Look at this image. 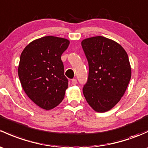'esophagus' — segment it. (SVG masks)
I'll list each match as a JSON object with an SVG mask.
<instances>
[{"label": "esophagus", "mask_w": 148, "mask_h": 148, "mask_svg": "<svg viewBox=\"0 0 148 148\" xmlns=\"http://www.w3.org/2000/svg\"><path fill=\"white\" fill-rule=\"evenodd\" d=\"M71 84H72L73 85H76L77 84V81L76 79H73L72 80H71Z\"/></svg>", "instance_id": "obj_1"}]
</instances>
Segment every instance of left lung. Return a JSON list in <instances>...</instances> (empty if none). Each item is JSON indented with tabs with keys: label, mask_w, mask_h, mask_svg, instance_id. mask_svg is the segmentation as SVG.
Returning a JSON list of instances; mask_svg holds the SVG:
<instances>
[{
	"label": "left lung",
	"mask_w": 148,
	"mask_h": 148,
	"mask_svg": "<svg viewBox=\"0 0 148 148\" xmlns=\"http://www.w3.org/2000/svg\"><path fill=\"white\" fill-rule=\"evenodd\" d=\"M82 46L89 73L83 94L95 111L104 113L120 101L131 77L127 52L114 40L103 36L86 38Z\"/></svg>",
	"instance_id": "1"
}]
</instances>
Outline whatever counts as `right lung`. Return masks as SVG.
<instances>
[{
	"mask_svg": "<svg viewBox=\"0 0 148 148\" xmlns=\"http://www.w3.org/2000/svg\"><path fill=\"white\" fill-rule=\"evenodd\" d=\"M69 42L62 37H43L29 43L21 53L18 72L22 87L32 101L47 111L62 101L68 88L61 56Z\"/></svg>",
	"mask_w": 148,
	"mask_h": 148,
	"instance_id": "right-lung-1",
	"label": "right lung"
}]
</instances>
